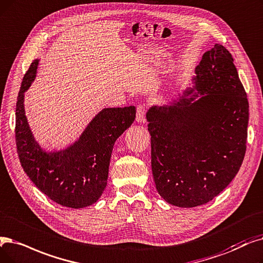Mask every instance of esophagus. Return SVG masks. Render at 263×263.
<instances>
[{
	"instance_id": "obj_1",
	"label": "esophagus",
	"mask_w": 263,
	"mask_h": 263,
	"mask_svg": "<svg viewBox=\"0 0 263 263\" xmlns=\"http://www.w3.org/2000/svg\"><path fill=\"white\" fill-rule=\"evenodd\" d=\"M145 114H146V107L144 105H139L138 108H136V121L139 123H144Z\"/></svg>"
}]
</instances>
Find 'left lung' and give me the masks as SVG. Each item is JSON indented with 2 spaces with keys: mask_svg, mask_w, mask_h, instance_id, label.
Here are the masks:
<instances>
[{
  "mask_svg": "<svg viewBox=\"0 0 263 263\" xmlns=\"http://www.w3.org/2000/svg\"><path fill=\"white\" fill-rule=\"evenodd\" d=\"M248 111L232 54L215 44L202 55L192 87L146 114L154 180L165 202L199 206L230 184L246 152Z\"/></svg>",
  "mask_w": 263,
  "mask_h": 263,
  "instance_id": "1",
  "label": "left lung"
}]
</instances>
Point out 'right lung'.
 Segmentation results:
<instances>
[{
	"label": "right lung",
	"instance_id": "add662e5",
	"mask_svg": "<svg viewBox=\"0 0 263 263\" xmlns=\"http://www.w3.org/2000/svg\"><path fill=\"white\" fill-rule=\"evenodd\" d=\"M39 61L30 65L17 99L15 136L20 163L33 184L53 202L83 209L103 193L114 144L133 123L136 109L103 108L73 144L60 151H45L34 138L25 109V92L36 77Z\"/></svg>",
	"mask_w": 263,
	"mask_h": 263
}]
</instances>
